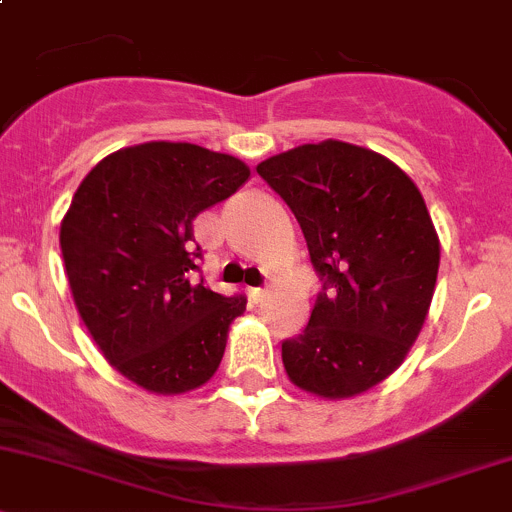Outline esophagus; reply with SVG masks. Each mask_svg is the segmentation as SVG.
Returning a JSON list of instances; mask_svg holds the SVG:
<instances>
[{
    "mask_svg": "<svg viewBox=\"0 0 512 512\" xmlns=\"http://www.w3.org/2000/svg\"><path fill=\"white\" fill-rule=\"evenodd\" d=\"M267 295H270V292L262 290V287H250V290H247V297H250V300L255 302V305H260V302H265Z\"/></svg>",
    "mask_w": 512,
    "mask_h": 512,
    "instance_id": "34e87169",
    "label": "esophagus"
}]
</instances>
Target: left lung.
<instances>
[{
  "mask_svg": "<svg viewBox=\"0 0 512 512\" xmlns=\"http://www.w3.org/2000/svg\"><path fill=\"white\" fill-rule=\"evenodd\" d=\"M302 227L322 292L282 342L292 385L345 400L393 375L433 302L440 240L418 185L388 157L340 140L257 165Z\"/></svg>",
  "mask_w": 512,
  "mask_h": 512,
  "instance_id": "left-lung-1",
  "label": "left lung"
}]
</instances>
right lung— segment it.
<instances>
[{"label": "right lung", "instance_id": "right-lung-1", "mask_svg": "<svg viewBox=\"0 0 512 512\" xmlns=\"http://www.w3.org/2000/svg\"><path fill=\"white\" fill-rule=\"evenodd\" d=\"M247 177L232 155L145 142L104 157L74 192L59 227L74 305L104 360L147 393H190L220 367L247 300L190 280L192 220Z\"/></svg>", "mask_w": 512, "mask_h": 512}]
</instances>
